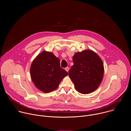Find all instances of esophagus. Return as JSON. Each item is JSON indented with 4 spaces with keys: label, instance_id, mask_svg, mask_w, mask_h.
Returning <instances> with one entry per match:
<instances>
[{
    "label": "esophagus",
    "instance_id": "obj_1",
    "mask_svg": "<svg viewBox=\"0 0 131 131\" xmlns=\"http://www.w3.org/2000/svg\"><path fill=\"white\" fill-rule=\"evenodd\" d=\"M65 70H66V71H67V72H68V71H69V67H66L65 68Z\"/></svg>",
    "mask_w": 131,
    "mask_h": 131
}]
</instances>
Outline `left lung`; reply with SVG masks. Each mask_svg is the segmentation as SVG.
<instances>
[{
  "label": "left lung",
  "instance_id": "8db88e82",
  "mask_svg": "<svg viewBox=\"0 0 131 131\" xmlns=\"http://www.w3.org/2000/svg\"><path fill=\"white\" fill-rule=\"evenodd\" d=\"M73 63L68 74L75 89L84 94L94 91L104 76V64L100 57L94 51L85 50L74 54Z\"/></svg>",
  "mask_w": 131,
  "mask_h": 131
}]
</instances>
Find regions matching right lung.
<instances>
[{
	"label": "right lung",
	"mask_w": 131,
	"mask_h": 131,
	"mask_svg": "<svg viewBox=\"0 0 131 131\" xmlns=\"http://www.w3.org/2000/svg\"><path fill=\"white\" fill-rule=\"evenodd\" d=\"M31 80L36 88L49 93L57 89L68 73L60 66V59L53 53L43 51L33 61L30 69Z\"/></svg>",
	"instance_id": "add662e5"
}]
</instances>
